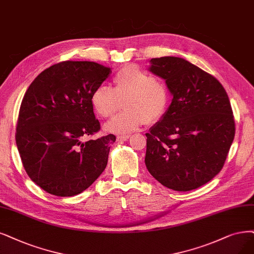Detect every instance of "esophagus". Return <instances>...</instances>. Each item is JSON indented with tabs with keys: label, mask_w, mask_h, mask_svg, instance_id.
I'll return each instance as SVG.
<instances>
[{
	"label": "esophagus",
	"mask_w": 254,
	"mask_h": 254,
	"mask_svg": "<svg viewBox=\"0 0 254 254\" xmlns=\"http://www.w3.org/2000/svg\"><path fill=\"white\" fill-rule=\"evenodd\" d=\"M128 138H129V135H120V136H117L118 141H126V140H127Z\"/></svg>",
	"instance_id": "esophagus-1"
}]
</instances>
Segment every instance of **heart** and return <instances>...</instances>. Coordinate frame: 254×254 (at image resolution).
Segmentation results:
<instances>
[{"label":"heart","mask_w":254,"mask_h":254,"mask_svg":"<svg viewBox=\"0 0 254 254\" xmlns=\"http://www.w3.org/2000/svg\"><path fill=\"white\" fill-rule=\"evenodd\" d=\"M127 111L113 117L105 128L112 133H128L160 120L170 105L165 84L136 64L121 68L113 77V89L100 84L91 93L90 102L96 114L108 118L114 114L120 100Z\"/></svg>","instance_id":"b5f03b06"}]
</instances>
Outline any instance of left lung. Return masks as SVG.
<instances>
[{
  "label": "left lung",
  "mask_w": 254,
  "mask_h": 254,
  "mask_svg": "<svg viewBox=\"0 0 254 254\" xmlns=\"http://www.w3.org/2000/svg\"><path fill=\"white\" fill-rule=\"evenodd\" d=\"M148 70L165 80L173 100L145 134L147 171L167 189H198L221 172L236 134L227 93L181 58L152 59Z\"/></svg>",
  "instance_id": "8db88e82"
}]
</instances>
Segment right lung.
I'll use <instances>...</instances> for the list:
<instances>
[{"instance_id": "add662e5", "label": "right lung", "mask_w": 254, "mask_h": 254, "mask_svg": "<svg viewBox=\"0 0 254 254\" xmlns=\"http://www.w3.org/2000/svg\"><path fill=\"white\" fill-rule=\"evenodd\" d=\"M111 72L94 62H62L44 70L26 91L16 145L27 175L45 191L78 194L105 171L116 137L83 139L100 129L90 96Z\"/></svg>"}]
</instances>
